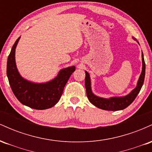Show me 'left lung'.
I'll return each mask as SVG.
<instances>
[{"label":"left lung","mask_w":152,"mask_h":152,"mask_svg":"<svg viewBox=\"0 0 152 152\" xmlns=\"http://www.w3.org/2000/svg\"><path fill=\"white\" fill-rule=\"evenodd\" d=\"M133 39L136 41H138L135 38L133 37ZM139 43V42H138ZM144 55H142V74L139 76V81L137 82V87L128 95L122 97H111L110 99H104L101 97L96 96L92 93L91 87V79L88 73L85 71L86 73V77H85V86H86V95L89 102L93 105L96 106L97 108L106 110V111H118L126 109L134 102V99L137 96L138 94L140 91L141 88L143 86L145 77V62H144Z\"/></svg>","instance_id":"8db88e82"}]
</instances>
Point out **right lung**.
Returning a JSON list of instances; mask_svg holds the SVG:
<instances>
[{"label":"right lung","mask_w":152,"mask_h":152,"mask_svg":"<svg viewBox=\"0 0 152 152\" xmlns=\"http://www.w3.org/2000/svg\"><path fill=\"white\" fill-rule=\"evenodd\" d=\"M20 39L16 40L7 61V76L13 94L23 105L34 109L43 110L53 107L58 102L68 80L76 70L70 66L59 71L52 81L43 83H33L25 79L19 74L15 60V51Z\"/></svg>","instance_id":"right-lung-1"}]
</instances>
